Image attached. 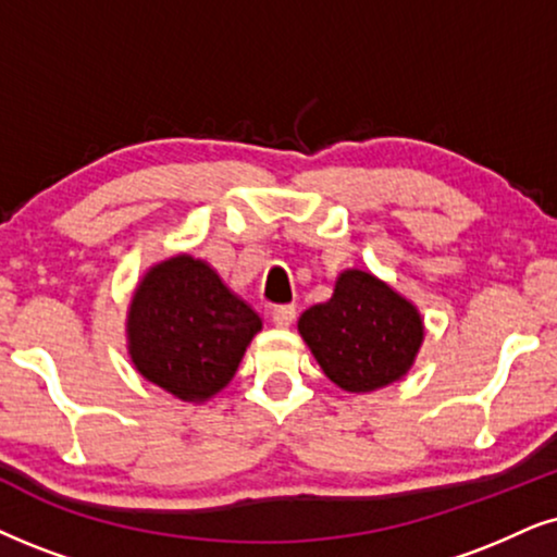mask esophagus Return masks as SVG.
Returning <instances> with one entry per match:
<instances>
[{
  "label": "esophagus",
  "instance_id": "1",
  "mask_svg": "<svg viewBox=\"0 0 557 557\" xmlns=\"http://www.w3.org/2000/svg\"><path fill=\"white\" fill-rule=\"evenodd\" d=\"M272 321L277 323V326H290L295 321V306H274L272 308Z\"/></svg>",
  "mask_w": 557,
  "mask_h": 557
}]
</instances>
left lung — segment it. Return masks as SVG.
Here are the masks:
<instances>
[{
	"label": "left lung",
	"instance_id": "obj_1",
	"mask_svg": "<svg viewBox=\"0 0 557 557\" xmlns=\"http://www.w3.org/2000/svg\"><path fill=\"white\" fill-rule=\"evenodd\" d=\"M298 331L331 383L349 393L396 383L424 342L417 306L362 270L342 272L334 295L308 308Z\"/></svg>",
	"mask_w": 557,
	"mask_h": 557
}]
</instances>
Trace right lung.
<instances>
[{"label": "right lung", "instance_id": "obj_1", "mask_svg": "<svg viewBox=\"0 0 557 557\" xmlns=\"http://www.w3.org/2000/svg\"><path fill=\"white\" fill-rule=\"evenodd\" d=\"M262 329L202 259L177 255L144 274L128 308V355L153 385L182 400H208L236 375Z\"/></svg>", "mask_w": 557, "mask_h": 557}]
</instances>
